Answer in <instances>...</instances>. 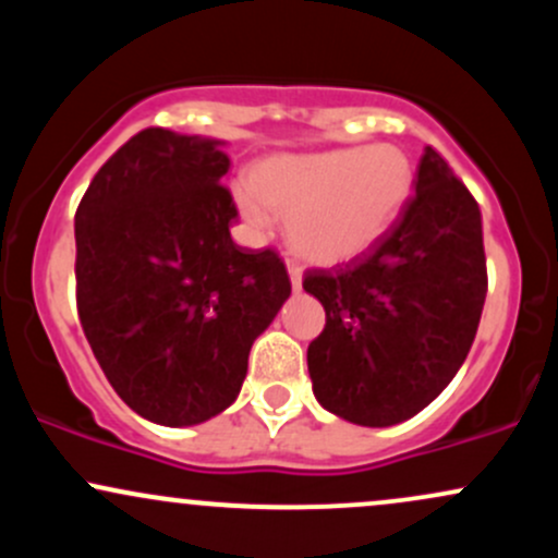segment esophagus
I'll use <instances>...</instances> for the list:
<instances>
[{
  "mask_svg": "<svg viewBox=\"0 0 558 558\" xmlns=\"http://www.w3.org/2000/svg\"><path fill=\"white\" fill-rule=\"evenodd\" d=\"M288 275H291L293 291H301V267L296 265V262H291V265H288Z\"/></svg>",
  "mask_w": 558,
  "mask_h": 558,
  "instance_id": "esophagus-1",
  "label": "esophagus"
}]
</instances>
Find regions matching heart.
<instances>
[{"label": "heart", "instance_id": "b5f03b06", "mask_svg": "<svg viewBox=\"0 0 558 558\" xmlns=\"http://www.w3.org/2000/svg\"><path fill=\"white\" fill-rule=\"evenodd\" d=\"M239 194L243 215L267 226L270 206L288 215V241L299 257L343 265L375 246L407 207L414 165L393 144L275 155L252 170Z\"/></svg>", "mask_w": 558, "mask_h": 558}]
</instances>
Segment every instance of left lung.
I'll use <instances>...</instances> for the list:
<instances>
[{
	"instance_id": "obj_1",
	"label": "left lung",
	"mask_w": 558,
	"mask_h": 558,
	"mask_svg": "<svg viewBox=\"0 0 558 558\" xmlns=\"http://www.w3.org/2000/svg\"><path fill=\"white\" fill-rule=\"evenodd\" d=\"M325 306L306 349L312 390L338 417L388 427L422 412L459 373L488 293L475 196L427 146L396 226L338 270H310Z\"/></svg>"
}]
</instances>
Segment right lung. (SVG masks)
<instances>
[{
  "mask_svg": "<svg viewBox=\"0 0 558 558\" xmlns=\"http://www.w3.org/2000/svg\"><path fill=\"white\" fill-rule=\"evenodd\" d=\"M222 141L146 128L75 213V301L114 393L144 420L198 425L235 401L252 343L291 296L275 248H241Z\"/></svg>",
  "mask_w": 558,
  "mask_h": 558,
  "instance_id": "add662e5",
  "label": "right lung"
}]
</instances>
